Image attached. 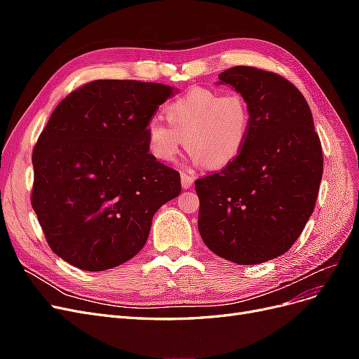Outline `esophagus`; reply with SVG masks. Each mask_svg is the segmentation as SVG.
Instances as JSON below:
<instances>
[{
  "instance_id": "34e87169",
  "label": "esophagus",
  "mask_w": 359,
  "mask_h": 359,
  "mask_svg": "<svg viewBox=\"0 0 359 359\" xmlns=\"http://www.w3.org/2000/svg\"><path fill=\"white\" fill-rule=\"evenodd\" d=\"M194 182V178L191 175H189V173H181V184H182V189L184 190H189Z\"/></svg>"
}]
</instances>
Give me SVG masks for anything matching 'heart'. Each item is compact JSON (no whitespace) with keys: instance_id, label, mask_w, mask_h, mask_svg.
<instances>
[{"instance_id":"b5f03b06","label":"heart","mask_w":359,"mask_h":359,"mask_svg":"<svg viewBox=\"0 0 359 359\" xmlns=\"http://www.w3.org/2000/svg\"><path fill=\"white\" fill-rule=\"evenodd\" d=\"M165 114L168 123L149 118L145 127L149 153L165 163L175 161L186 144L193 165L229 166L241 156L252 127L240 94L208 88H194L170 102Z\"/></svg>"}]
</instances>
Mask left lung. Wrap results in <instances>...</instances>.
Listing matches in <instances>:
<instances>
[{
  "label": "left lung",
  "mask_w": 359,
  "mask_h": 359,
  "mask_svg": "<svg viewBox=\"0 0 359 359\" xmlns=\"http://www.w3.org/2000/svg\"><path fill=\"white\" fill-rule=\"evenodd\" d=\"M247 102L252 127L238 157L196 181L198 227L212 253L240 265L285 255L316 203L322 147L310 106L281 76L238 66L219 74Z\"/></svg>",
  "instance_id": "1"
}]
</instances>
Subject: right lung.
Masks as SVG:
<instances>
[{
    "mask_svg": "<svg viewBox=\"0 0 359 359\" xmlns=\"http://www.w3.org/2000/svg\"><path fill=\"white\" fill-rule=\"evenodd\" d=\"M178 93L169 85L102 79L52 112L32 153V208L52 252L85 271L136 256L181 178L149 154L145 127Z\"/></svg>",
    "mask_w": 359,
    "mask_h": 359,
    "instance_id": "add662e5",
    "label": "right lung"
}]
</instances>
